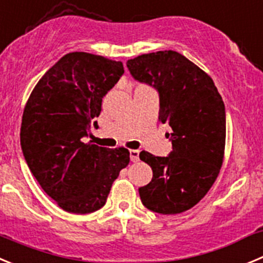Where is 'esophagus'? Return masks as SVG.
<instances>
[{"label": "esophagus", "mask_w": 263, "mask_h": 263, "mask_svg": "<svg viewBox=\"0 0 263 263\" xmlns=\"http://www.w3.org/2000/svg\"><path fill=\"white\" fill-rule=\"evenodd\" d=\"M130 160L133 163L139 161V150H130Z\"/></svg>", "instance_id": "obj_1"}]
</instances>
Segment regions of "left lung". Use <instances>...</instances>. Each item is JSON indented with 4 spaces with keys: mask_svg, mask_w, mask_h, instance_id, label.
I'll return each mask as SVG.
<instances>
[{
    "mask_svg": "<svg viewBox=\"0 0 263 263\" xmlns=\"http://www.w3.org/2000/svg\"><path fill=\"white\" fill-rule=\"evenodd\" d=\"M136 81L159 92V121L172 133L168 156L147 151L141 160L153 168L150 184L139 187L144 206L172 215L196 206L219 175L226 146V108L213 79L175 50H159L129 60Z\"/></svg>",
    "mask_w": 263,
    "mask_h": 263,
    "instance_id": "obj_1",
    "label": "left lung"
}]
</instances>
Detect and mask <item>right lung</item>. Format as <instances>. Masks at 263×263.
Instances as JSON below:
<instances>
[{
  "label": "right lung",
  "mask_w": 263,
  "mask_h": 263,
  "mask_svg": "<svg viewBox=\"0 0 263 263\" xmlns=\"http://www.w3.org/2000/svg\"><path fill=\"white\" fill-rule=\"evenodd\" d=\"M122 74L120 61L67 53L37 82L23 110V156L43 190L67 213L102 209L113 181L129 164L126 148L84 142L103 98Z\"/></svg>",
  "instance_id": "right-lung-1"
}]
</instances>
